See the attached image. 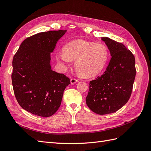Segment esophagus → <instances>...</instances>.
<instances>
[{
	"label": "esophagus",
	"mask_w": 151,
	"mask_h": 151,
	"mask_svg": "<svg viewBox=\"0 0 151 151\" xmlns=\"http://www.w3.org/2000/svg\"><path fill=\"white\" fill-rule=\"evenodd\" d=\"M77 82H78V79H74V78H72L71 79H70V83L72 84H76V83H77Z\"/></svg>",
	"instance_id": "1"
}]
</instances>
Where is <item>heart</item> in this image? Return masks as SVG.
Segmentation results:
<instances>
[{
  "label": "heart",
  "mask_w": 151,
  "mask_h": 151,
  "mask_svg": "<svg viewBox=\"0 0 151 151\" xmlns=\"http://www.w3.org/2000/svg\"><path fill=\"white\" fill-rule=\"evenodd\" d=\"M108 50L105 45L77 40L68 43L63 50L57 53V60L63 65L75 60L74 67L79 74L86 77L96 75L108 59Z\"/></svg>",
  "instance_id": "b5f03b06"
}]
</instances>
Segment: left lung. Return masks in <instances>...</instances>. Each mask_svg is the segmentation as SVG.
Listing matches in <instances>:
<instances>
[{
    "instance_id": "1",
    "label": "left lung",
    "mask_w": 151,
    "mask_h": 151,
    "mask_svg": "<svg viewBox=\"0 0 151 151\" xmlns=\"http://www.w3.org/2000/svg\"><path fill=\"white\" fill-rule=\"evenodd\" d=\"M111 56L106 70L90 81L86 104L98 115L116 111L129 101L136 75L134 55L124 45L102 37Z\"/></svg>"
}]
</instances>
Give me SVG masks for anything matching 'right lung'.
<instances>
[{"label":"right lung","instance_id":"obj_1","mask_svg":"<svg viewBox=\"0 0 151 151\" xmlns=\"http://www.w3.org/2000/svg\"><path fill=\"white\" fill-rule=\"evenodd\" d=\"M67 30L42 32L24 40L14 56L12 83L20 106L33 115L49 117L60 106L70 79L52 70L51 53Z\"/></svg>","mask_w":151,"mask_h":151}]
</instances>
